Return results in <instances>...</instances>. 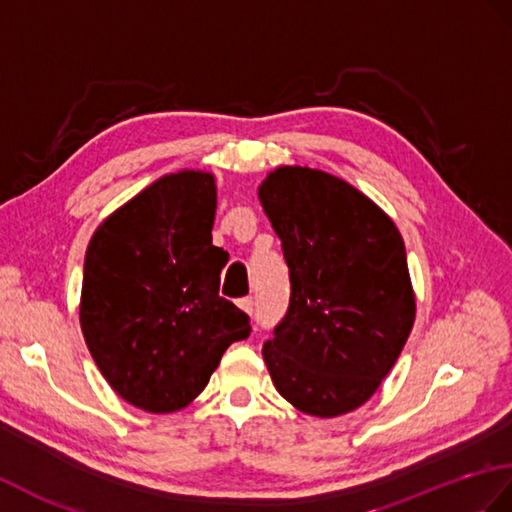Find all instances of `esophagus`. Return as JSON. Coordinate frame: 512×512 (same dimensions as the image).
<instances>
[{
	"mask_svg": "<svg viewBox=\"0 0 512 512\" xmlns=\"http://www.w3.org/2000/svg\"><path fill=\"white\" fill-rule=\"evenodd\" d=\"M237 307H240V310L246 312V314H253V299H251V296H246V299L237 301Z\"/></svg>",
	"mask_w": 512,
	"mask_h": 512,
	"instance_id": "obj_1",
	"label": "esophagus"
}]
</instances>
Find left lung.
<instances>
[{
    "instance_id": "1",
    "label": "left lung",
    "mask_w": 512,
    "mask_h": 512,
    "mask_svg": "<svg viewBox=\"0 0 512 512\" xmlns=\"http://www.w3.org/2000/svg\"><path fill=\"white\" fill-rule=\"evenodd\" d=\"M290 270V305L264 344L279 395L331 419L373 397L406 344L417 303L401 233L342 178L283 165L259 185Z\"/></svg>"
}]
</instances>
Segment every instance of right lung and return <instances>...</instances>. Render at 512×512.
Returning a JSON list of instances; mask_svg holds the SVG:
<instances>
[{
  "label": "right lung",
  "mask_w": 512,
  "mask_h": 512,
  "mask_svg": "<svg viewBox=\"0 0 512 512\" xmlns=\"http://www.w3.org/2000/svg\"><path fill=\"white\" fill-rule=\"evenodd\" d=\"M213 218V174L181 170L111 213L87 246L82 336L135 408H185L229 344L251 334L248 316L218 294L227 253L211 244Z\"/></svg>",
  "instance_id": "add662e5"
}]
</instances>
